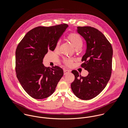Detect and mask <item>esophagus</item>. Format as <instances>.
<instances>
[{"label": "esophagus", "instance_id": "obj_1", "mask_svg": "<svg viewBox=\"0 0 128 128\" xmlns=\"http://www.w3.org/2000/svg\"><path fill=\"white\" fill-rule=\"evenodd\" d=\"M64 75H66V74L70 72V70H64Z\"/></svg>", "mask_w": 128, "mask_h": 128}]
</instances>
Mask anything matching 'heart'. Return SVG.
Masks as SVG:
<instances>
[{"label": "heart", "mask_w": 128, "mask_h": 128, "mask_svg": "<svg viewBox=\"0 0 128 128\" xmlns=\"http://www.w3.org/2000/svg\"><path fill=\"white\" fill-rule=\"evenodd\" d=\"M68 39L70 41L72 44L74 46V47L77 49H80L81 48L83 45V40L81 36L76 33H72L70 34L68 36ZM60 44V41H58L56 45V49L58 50L59 48ZM74 60L70 58H64V62L68 66H72Z\"/></svg>", "instance_id": "1"}]
</instances>
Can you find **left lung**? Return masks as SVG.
<instances>
[{"label": "left lung", "mask_w": 128, "mask_h": 128, "mask_svg": "<svg viewBox=\"0 0 128 128\" xmlns=\"http://www.w3.org/2000/svg\"><path fill=\"white\" fill-rule=\"evenodd\" d=\"M77 32L85 40L86 53L81 66L89 72L82 77L76 70L72 72L75 79L71 84L74 94L79 98L89 100L97 96L105 88L112 70L113 49L106 36L91 26H78Z\"/></svg>", "instance_id": "8db88e82"}]
</instances>
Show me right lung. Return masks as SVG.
Instances as JSON below:
<instances>
[{
  "label": "right lung",
  "mask_w": 128,
  "mask_h": 128,
  "mask_svg": "<svg viewBox=\"0 0 128 128\" xmlns=\"http://www.w3.org/2000/svg\"><path fill=\"white\" fill-rule=\"evenodd\" d=\"M68 26H38L29 31L16 51V72L24 90L36 99L51 96L64 75L60 68H50L43 64L48 50L54 51L60 38Z\"/></svg>",
  "instance_id": "add662e5"
}]
</instances>
